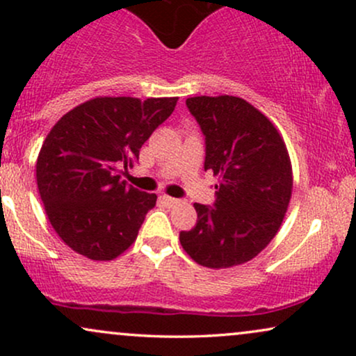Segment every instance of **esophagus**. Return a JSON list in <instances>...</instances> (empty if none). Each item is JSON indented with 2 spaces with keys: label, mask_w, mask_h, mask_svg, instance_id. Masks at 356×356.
Segmentation results:
<instances>
[{
  "label": "esophagus",
  "mask_w": 356,
  "mask_h": 356,
  "mask_svg": "<svg viewBox=\"0 0 356 356\" xmlns=\"http://www.w3.org/2000/svg\"><path fill=\"white\" fill-rule=\"evenodd\" d=\"M161 201L164 202L165 206H175V204L179 202L177 199H174V197H169V195H161Z\"/></svg>",
  "instance_id": "obj_1"
}]
</instances>
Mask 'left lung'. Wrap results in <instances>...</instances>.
<instances>
[{
  "label": "left lung",
  "mask_w": 356,
  "mask_h": 356,
  "mask_svg": "<svg viewBox=\"0 0 356 356\" xmlns=\"http://www.w3.org/2000/svg\"><path fill=\"white\" fill-rule=\"evenodd\" d=\"M191 113L206 136V162L216 207L194 204L197 222L181 231L184 251L204 268L248 263L280 231L293 194V167L280 130L239 97H191Z\"/></svg>",
  "instance_id": "8db88e82"
}]
</instances>
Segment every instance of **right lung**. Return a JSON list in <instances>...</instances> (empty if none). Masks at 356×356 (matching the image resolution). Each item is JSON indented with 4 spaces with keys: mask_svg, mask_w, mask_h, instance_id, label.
Returning a JSON list of instances; mask_svg holds the SVG:
<instances>
[{
    "mask_svg": "<svg viewBox=\"0 0 356 356\" xmlns=\"http://www.w3.org/2000/svg\"><path fill=\"white\" fill-rule=\"evenodd\" d=\"M177 97H95L51 127L36 159V184L60 239L93 261H112L136 243L157 195L120 179Z\"/></svg>",
    "mask_w": 356,
    "mask_h": 356,
    "instance_id": "add662e5",
    "label": "right lung"
}]
</instances>
